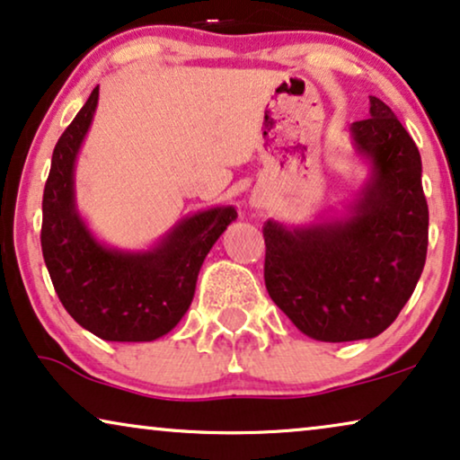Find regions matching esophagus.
I'll return each instance as SVG.
<instances>
[{
  "label": "esophagus",
  "instance_id": "obj_1",
  "mask_svg": "<svg viewBox=\"0 0 460 460\" xmlns=\"http://www.w3.org/2000/svg\"><path fill=\"white\" fill-rule=\"evenodd\" d=\"M251 205H253V207H257V209H260V207L266 205V199H263L261 194H253V197H251Z\"/></svg>",
  "mask_w": 460,
  "mask_h": 460
}]
</instances>
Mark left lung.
Instances as JSON below:
<instances>
[{
  "instance_id": "left-lung-1",
  "label": "left lung",
  "mask_w": 460,
  "mask_h": 460,
  "mask_svg": "<svg viewBox=\"0 0 460 460\" xmlns=\"http://www.w3.org/2000/svg\"><path fill=\"white\" fill-rule=\"evenodd\" d=\"M349 125L367 180L343 213L263 224L270 297L304 335L326 343L381 335L411 299L427 257L420 155L394 111L370 96Z\"/></svg>"
}]
</instances>
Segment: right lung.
Wrapping results in <instances>:
<instances>
[{"label": "right lung", "mask_w": 460, "mask_h": 460, "mask_svg": "<svg viewBox=\"0 0 460 460\" xmlns=\"http://www.w3.org/2000/svg\"><path fill=\"white\" fill-rule=\"evenodd\" d=\"M96 109L98 87L54 148L43 190V260L62 305L85 331L104 341H155L188 312L207 253L238 216L232 205L188 213L146 249L100 241L75 197V165Z\"/></svg>", "instance_id": "add662e5"}]
</instances>
